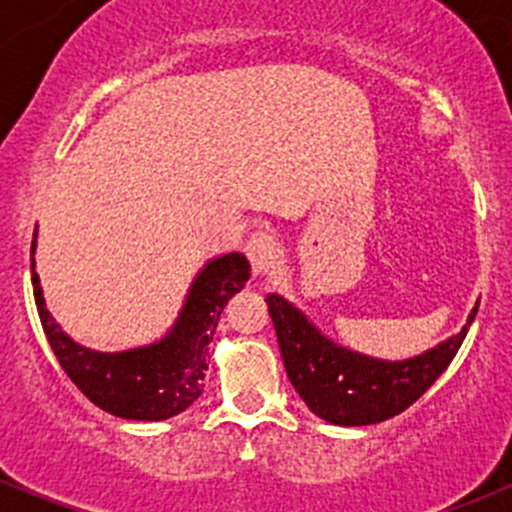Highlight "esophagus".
<instances>
[{"label":"esophagus","instance_id":"34e87169","mask_svg":"<svg viewBox=\"0 0 512 512\" xmlns=\"http://www.w3.org/2000/svg\"><path fill=\"white\" fill-rule=\"evenodd\" d=\"M277 250H280V242H277V237L272 235V232H265V230L255 232L245 245L247 257H250L252 262V272L260 277L267 275L270 267L275 265Z\"/></svg>","mask_w":512,"mask_h":512}]
</instances>
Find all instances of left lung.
<instances>
[{
    "mask_svg": "<svg viewBox=\"0 0 512 512\" xmlns=\"http://www.w3.org/2000/svg\"><path fill=\"white\" fill-rule=\"evenodd\" d=\"M282 361L312 414L337 426H369L401 414L421 399L461 349L468 324L431 352L406 361H379L337 347L280 294H267Z\"/></svg>",
    "mask_w": 512,
    "mask_h": 512,
    "instance_id": "left-lung-1",
    "label": "left lung"
}]
</instances>
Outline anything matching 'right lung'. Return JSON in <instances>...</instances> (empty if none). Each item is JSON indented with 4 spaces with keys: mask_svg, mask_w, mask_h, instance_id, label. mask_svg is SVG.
<instances>
[{
    "mask_svg": "<svg viewBox=\"0 0 512 512\" xmlns=\"http://www.w3.org/2000/svg\"><path fill=\"white\" fill-rule=\"evenodd\" d=\"M36 240L32 242L34 255ZM250 280L242 252L208 262L195 277L183 314L163 342L121 354H98L71 342L46 312L32 260L36 309L61 369L98 409L133 421H163L188 409L205 386L210 342L227 299Z\"/></svg>",
    "mask_w": 512,
    "mask_h": 512,
    "instance_id": "1",
    "label": "right lung"
}]
</instances>
